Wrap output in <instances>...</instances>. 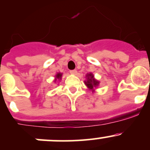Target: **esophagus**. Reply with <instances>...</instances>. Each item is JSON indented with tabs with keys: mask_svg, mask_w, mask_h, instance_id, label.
<instances>
[{
	"mask_svg": "<svg viewBox=\"0 0 150 150\" xmlns=\"http://www.w3.org/2000/svg\"><path fill=\"white\" fill-rule=\"evenodd\" d=\"M69 72H70L72 75H75V74H77V70L76 69H72V70L69 71Z\"/></svg>",
	"mask_w": 150,
	"mask_h": 150,
	"instance_id": "esophagus-1",
	"label": "esophagus"
}]
</instances>
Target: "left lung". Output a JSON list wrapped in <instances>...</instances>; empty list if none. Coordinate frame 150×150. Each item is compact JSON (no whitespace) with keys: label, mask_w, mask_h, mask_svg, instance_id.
Listing matches in <instances>:
<instances>
[{"label":"left lung","mask_w":150,"mask_h":150,"mask_svg":"<svg viewBox=\"0 0 150 150\" xmlns=\"http://www.w3.org/2000/svg\"><path fill=\"white\" fill-rule=\"evenodd\" d=\"M85 84L87 86L89 90H91L93 92L94 88L99 86V82L94 78V76L92 73H88L86 75V81H84Z\"/></svg>","instance_id":"left-lung-1"}]
</instances>
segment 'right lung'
<instances>
[{
    "label": "right lung",
    "instance_id": "add662e5",
    "mask_svg": "<svg viewBox=\"0 0 150 150\" xmlns=\"http://www.w3.org/2000/svg\"><path fill=\"white\" fill-rule=\"evenodd\" d=\"M62 73H60V72H58V73L56 75V79H55V81H57V79L58 80H61L62 78Z\"/></svg>",
    "mask_w": 150,
    "mask_h": 150
}]
</instances>
